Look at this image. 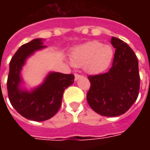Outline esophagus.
Masks as SVG:
<instances>
[{
  "label": "esophagus",
  "instance_id": "esophagus-1",
  "mask_svg": "<svg viewBox=\"0 0 150 150\" xmlns=\"http://www.w3.org/2000/svg\"><path fill=\"white\" fill-rule=\"evenodd\" d=\"M82 77H83V76H82L81 75H79V74H75V81H77L79 79L82 78Z\"/></svg>",
  "mask_w": 150,
  "mask_h": 150
}]
</instances>
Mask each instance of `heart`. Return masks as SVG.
<instances>
[{
  "mask_svg": "<svg viewBox=\"0 0 150 150\" xmlns=\"http://www.w3.org/2000/svg\"><path fill=\"white\" fill-rule=\"evenodd\" d=\"M113 56L114 50L112 46L91 41L75 46L72 50L71 60L75 67H83L88 74L96 75L110 66Z\"/></svg>",
  "mask_w": 150,
  "mask_h": 150,
  "instance_id": "1",
  "label": "heart"
}]
</instances>
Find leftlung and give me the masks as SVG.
<instances>
[{"mask_svg": "<svg viewBox=\"0 0 150 150\" xmlns=\"http://www.w3.org/2000/svg\"><path fill=\"white\" fill-rule=\"evenodd\" d=\"M116 48L112 66L104 74L88 76L91 88L87 94L88 104L104 116L122 115L137 100L140 89L138 61L122 40L112 37Z\"/></svg>", "mask_w": 150, "mask_h": 150, "instance_id": "obj_1", "label": "left lung"}]
</instances>
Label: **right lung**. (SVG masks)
<instances>
[{
    "instance_id": "right-lung-1",
    "label": "right lung",
    "mask_w": 150,
    "mask_h": 150,
    "mask_svg": "<svg viewBox=\"0 0 150 150\" xmlns=\"http://www.w3.org/2000/svg\"><path fill=\"white\" fill-rule=\"evenodd\" d=\"M43 40H32L17 50L9 62L7 80L8 96L12 106L25 118L34 121L46 120L55 115L61 107L63 91L73 84L75 79L72 74L50 72L37 88L31 91L21 88L22 67L35 51L46 48Z\"/></svg>"
}]
</instances>
